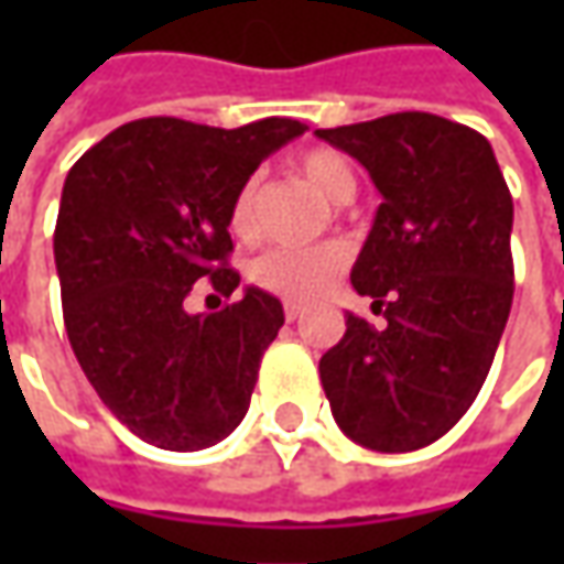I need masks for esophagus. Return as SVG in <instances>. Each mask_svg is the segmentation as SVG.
Wrapping results in <instances>:
<instances>
[{"label": "esophagus", "mask_w": 564, "mask_h": 564, "mask_svg": "<svg viewBox=\"0 0 564 564\" xmlns=\"http://www.w3.org/2000/svg\"><path fill=\"white\" fill-rule=\"evenodd\" d=\"M301 314H304V307H301V304H292V301L285 304V319H289V323H294Z\"/></svg>", "instance_id": "34e87169"}]
</instances>
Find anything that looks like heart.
Segmentation results:
<instances>
[{
  "label": "heart",
  "mask_w": 564,
  "mask_h": 564,
  "mask_svg": "<svg viewBox=\"0 0 564 564\" xmlns=\"http://www.w3.org/2000/svg\"><path fill=\"white\" fill-rule=\"evenodd\" d=\"M297 175L316 187L329 204H348L358 191V178L351 163L329 147H314L294 160ZM257 182H245L231 197L228 226L238 238H250L257 226ZM348 267V250L336 241H323L311 248H272L253 263L257 285L282 294L289 301H314L333 289L338 275Z\"/></svg>",
  "instance_id": "heart-1"
}]
</instances>
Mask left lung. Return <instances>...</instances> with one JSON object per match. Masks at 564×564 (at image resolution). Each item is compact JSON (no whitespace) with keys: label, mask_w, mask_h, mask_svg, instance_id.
I'll use <instances>...</instances> for the list:
<instances>
[{"label":"left lung","mask_w":564,"mask_h":564,"mask_svg":"<svg viewBox=\"0 0 564 564\" xmlns=\"http://www.w3.org/2000/svg\"><path fill=\"white\" fill-rule=\"evenodd\" d=\"M382 194L351 270L386 326L345 316L319 358L341 433L373 452L436 443L474 404L514 294L511 194L484 134L430 112L316 128Z\"/></svg>","instance_id":"8db88e82"}]
</instances>
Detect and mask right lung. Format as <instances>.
Listing matches in <instances>:
<instances>
[{
  "label": "right lung",
  "mask_w": 564,
  "mask_h": 564,
  "mask_svg": "<svg viewBox=\"0 0 564 564\" xmlns=\"http://www.w3.org/2000/svg\"><path fill=\"white\" fill-rule=\"evenodd\" d=\"M304 131L279 116L231 131L138 119L72 165L53 235L65 329L102 404L143 443L197 452L245 421L282 304L245 289L216 314H187L185 297L200 279L235 294L231 197Z\"/></svg>",
  "instance_id": "obj_1"
}]
</instances>
